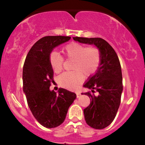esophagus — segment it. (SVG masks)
<instances>
[{
	"instance_id": "esophagus-1",
	"label": "esophagus",
	"mask_w": 145,
	"mask_h": 145,
	"mask_svg": "<svg viewBox=\"0 0 145 145\" xmlns=\"http://www.w3.org/2000/svg\"><path fill=\"white\" fill-rule=\"evenodd\" d=\"M76 94L77 97H78L80 95H81V92H80V91H76Z\"/></svg>"
}]
</instances>
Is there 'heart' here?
<instances>
[{"label":"heart","instance_id":"heart-1","mask_svg":"<svg viewBox=\"0 0 145 145\" xmlns=\"http://www.w3.org/2000/svg\"><path fill=\"white\" fill-rule=\"evenodd\" d=\"M63 52L68 58L74 59L73 71H66L59 77L61 85L69 89H75L79 86L83 76L88 77L97 71L100 64V50L95 46L86 47L77 43H72L63 48ZM50 62L54 71H62L64 58L57 52H52Z\"/></svg>","mask_w":145,"mask_h":145}]
</instances>
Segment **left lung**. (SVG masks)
Instances as JSON below:
<instances>
[{
  "label": "left lung",
  "mask_w": 145,
  "mask_h": 145,
  "mask_svg": "<svg viewBox=\"0 0 145 145\" xmlns=\"http://www.w3.org/2000/svg\"><path fill=\"white\" fill-rule=\"evenodd\" d=\"M73 39L81 43L94 45L100 51L101 60L97 71L83 84L93 93H84L90 97V104L83 109V113L88 125L95 129H103L114 121L121 103L123 83L119 59L113 48L101 38ZM95 89L97 95L94 94Z\"/></svg>",
  "instance_id": "8db88e82"
}]
</instances>
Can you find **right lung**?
I'll list each match as a JSON object with an SVG mask.
<instances>
[{
	"instance_id": "right-lung-1",
	"label": "right lung",
	"mask_w": 145,
	"mask_h": 145,
	"mask_svg": "<svg viewBox=\"0 0 145 145\" xmlns=\"http://www.w3.org/2000/svg\"><path fill=\"white\" fill-rule=\"evenodd\" d=\"M69 36H45L38 40L28 52L23 67V91L28 106L43 126L52 128L64 122L69 107L76 97L73 92L59 88L50 90L54 71L50 56L54 48L69 41Z\"/></svg>"
}]
</instances>
